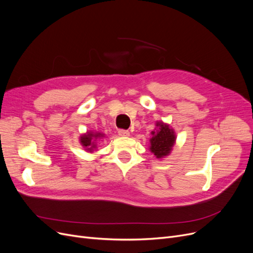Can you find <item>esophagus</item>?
Here are the masks:
<instances>
[{"label": "esophagus", "instance_id": "1", "mask_svg": "<svg viewBox=\"0 0 253 253\" xmlns=\"http://www.w3.org/2000/svg\"><path fill=\"white\" fill-rule=\"evenodd\" d=\"M118 133L120 136H129V134H130L128 130H124V129H120Z\"/></svg>", "mask_w": 253, "mask_h": 253}]
</instances>
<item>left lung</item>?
I'll return each mask as SVG.
<instances>
[{
	"label": "left lung",
	"mask_w": 253,
	"mask_h": 253,
	"mask_svg": "<svg viewBox=\"0 0 253 253\" xmlns=\"http://www.w3.org/2000/svg\"><path fill=\"white\" fill-rule=\"evenodd\" d=\"M157 129L152 131L150 138V151L160 159L169 155L175 142V134L169 125L163 122H157Z\"/></svg>",
	"instance_id": "1"
}]
</instances>
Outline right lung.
Here are the masks:
<instances>
[{
    "mask_svg": "<svg viewBox=\"0 0 253 253\" xmlns=\"http://www.w3.org/2000/svg\"><path fill=\"white\" fill-rule=\"evenodd\" d=\"M104 136L103 133L100 132H92V131H89L85 134L82 135L80 138V141L82 146L87 151V152H93L97 148L96 141L97 139H100Z\"/></svg>",
    "mask_w": 253,
    "mask_h": 253,
    "instance_id": "obj_1",
    "label": "right lung"
}]
</instances>
